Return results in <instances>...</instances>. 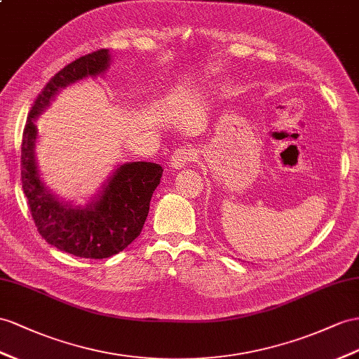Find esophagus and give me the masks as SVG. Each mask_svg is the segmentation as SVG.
Here are the masks:
<instances>
[{"instance_id": "esophagus-1", "label": "esophagus", "mask_w": 359, "mask_h": 359, "mask_svg": "<svg viewBox=\"0 0 359 359\" xmlns=\"http://www.w3.org/2000/svg\"><path fill=\"white\" fill-rule=\"evenodd\" d=\"M192 156H194V151H192L191 147H182V149H177L172 153L170 165L172 170H180L185 167L188 162H191Z\"/></svg>"}]
</instances>
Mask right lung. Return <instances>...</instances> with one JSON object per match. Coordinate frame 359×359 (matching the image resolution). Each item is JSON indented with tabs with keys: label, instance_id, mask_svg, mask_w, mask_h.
<instances>
[{
	"label": "right lung",
	"instance_id": "1",
	"mask_svg": "<svg viewBox=\"0 0 359 359\" xmlns=\"http://www.w3.org/2000/svg\"><path fill=\"white\" fill-rule=\"evenodd\" d=\"M109 67V50H98L71 62L51 77L30 110L21 145L22 189L39 233L56 249L86 259L114 256L140 236L163 171L159 163L153 162L118 165L85 206L59 198L42 182L36 163V119L48 109L60 89L86 77L104 74Z\"/></svg>",
	"mask_w": 359,
	"mask_h": 359
}]
</instances>
